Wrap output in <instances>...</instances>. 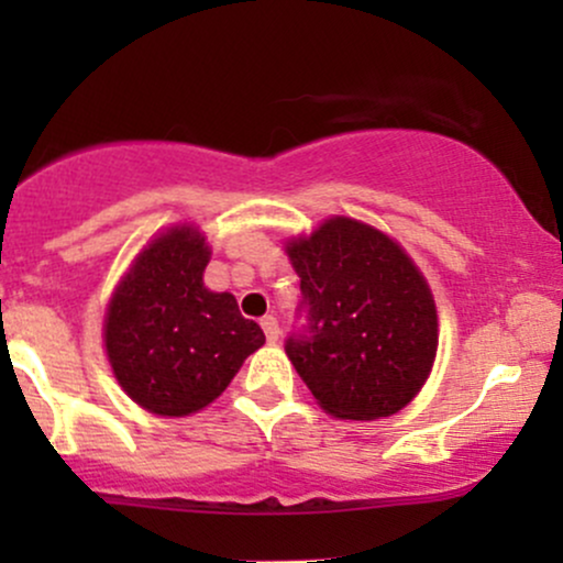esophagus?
I'll return each mask as SVG.
<instances>
[{
    "label": "esophagus",
    "instance_id": "34e87169",
    "mask_svg": "<svg viewBox=\"0 0 563 563\" xmlns=\"http://www.w3.org/2000/svg\"><path fill=\"white\" fill-rule=\"evenodd\" d=\"M262 328H264V335H267L269 344H275V341L280 339V325H277V320L273 318V314L262 318Z\"/></svg>",
    "mask_w": 563,
    "mask_h": 563
}]
</instances>
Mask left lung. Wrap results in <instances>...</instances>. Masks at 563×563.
<instances>
[{"label": "left lung", "mask_w": 563, "mask_h": 563, "mask_svg": "<svg viewBox=\"0 0 563 563\" xmlns=\"http://www.w3.org/2000/svg\"><path fill=\"white\" fill-rule=\"evenodd\" d=\"M301 277L299 318L286 354L335 418L376 421L410 402L437 354V307L410 256L384 232L328 219L288 243Z\"/></svg>", "instance_id": "8db88e82"}]
</instances>
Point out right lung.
<instances>
[{
	"label": "right lung",
	"instance_id": "1",
	"mask_svg": "<svg viewBox=\"0 0 563 563\" xmlns=\"http://www.w3.org/2000/svg\"><path fill=\"white\" fill-rule=\"evenodd\" d=\"M206 264L200 232L174 228L142 251L108 307L106 349L115 378L156 416H190L214 402L264 344L235 296L203 286Z\"/></svg>",
	"mask_w": 563,
	"mask_h": 563
}]
</instances>
